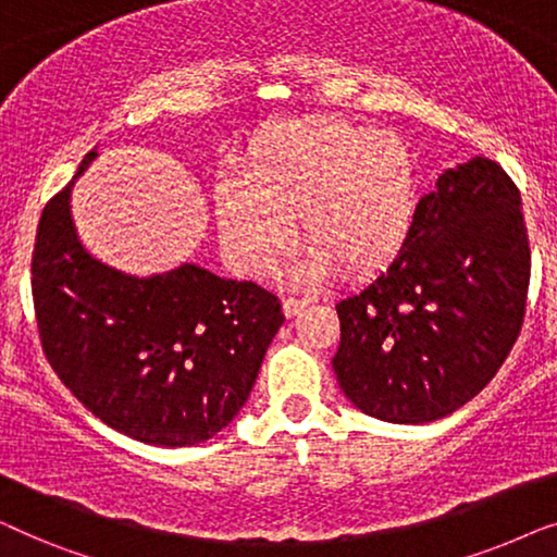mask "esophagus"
<instances>
[{
	"instance_id": "34e87169",
	"label": "esophagus",
	"mask_w": 557,
	"mask_h": 557,
	"mask_svg": "<svg viewBox=\"0 0 557 557\" xmlns=\"http://www.w3.org/2000/svg\"><path fill=\"white\" fill-rule=\"evenodd\" d=\"M307 304H309V299H296V296H286V299L281 301V307H284V314L292 319L296 314H301V311L307 309Z\"/></svg>"
}]
</instances>
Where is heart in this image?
<instances>
[{
	"instance_id": "b5f03b06",
	"label": "heart",
	"mask_w": 557,
	"mask_h": 557,
	"mask_svg": "<svg viewBox=\"0 0 557 557\" xmlns=\"http://www.w3.org/2000/svg\"><path fill=\"white\" fill-rule=\"evenodd\" d=\"M243 172L215 185L220 240L243 273L276 261L292 215L307 278L332 265L364 276L393 261L413 227L418 164L395 134L326 116L271 121L250 139Z\"/></svg>"
}]
</instances>
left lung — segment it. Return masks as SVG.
<instances>
[{"label": "left lung", "mask_w": 557, "mask_h": 557, "mask_svg": "<svg viewBox=\"0 0 557 557\" xmlns=\"http://www.w3.org/2000/svg\"><path fill=\"white\" fill-rule=\"evenodd\" d=\"M520 208V189L484 157L446 170L418 200L393 263L337 304L332 368L355 408L387 423H431L497 375L530 286Z\"/></svg>", "instance_id": "8db88e82"}]
</instances>
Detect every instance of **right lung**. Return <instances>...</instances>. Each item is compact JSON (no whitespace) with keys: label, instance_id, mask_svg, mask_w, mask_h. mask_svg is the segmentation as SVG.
Returning <instances> with one entry per match:
<instances>
[{"label":"right lung","instance_id":"obj_1","mask_svg":"<svg viewBox=\"0 0 557 557\" xmlns=\"http://www.w3.org/2000/svg\"><path fill=\"white\" fill-rule=\"evenodd\" d=\"M45 205L33 253L42 349L96 418L151 446H195L246 406L278 326L281 304L253 281L197 263L132 276L83 248L71 212L75 180Z\"/></svg>","mask_w":557,"mask_h":557}]
</instances>
